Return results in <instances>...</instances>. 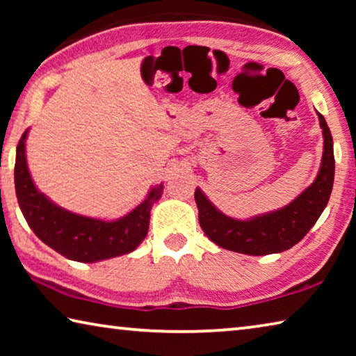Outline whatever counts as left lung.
I'll return each mask as SVG.
<instances>
[{
    "mask_svg": "<svg viewBox=\"0 0 356 356\" xmlns=\"http://www.w3.org/2000/svg\"><path fill=\"white\" fill-rule=\"evenodd\" d=\"M323 135L321 170L308 188L287 206L272 212L237 220L216 209L197 186L195 201L200 210V225L206 236L221 248L250 256L282 252L297 245L327 207L334 180L333 138L327 120L317 113Z\"/></svg>",
    "mask_w": 356,
    "mask_h": 356,
    "instance_id": "left-lung-1",
    "label": "left lung"
}]
</instances>
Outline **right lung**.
I'll use <instances>...</instances> for the list:
<instances>
[{"label": "right lung", "instance_id": "right-lung-1", "mask_svg": "<svg viewBox=\"0 0 356 356\" xmlns=\"http://www.w3.org/2000/svg\"><path fill=\"white\" fill-rule=\"evenodd\" d=\"M25 130L17 146L15 193L23 216L42 242L76 262H99L135 251L149 231L150 209L163 193V182L149 190L146 200L118 220L91 218L58 206L38 190L26 163Z\"/></svg>", "mask_w": 356, "mask_h": 356}]
</instances>
